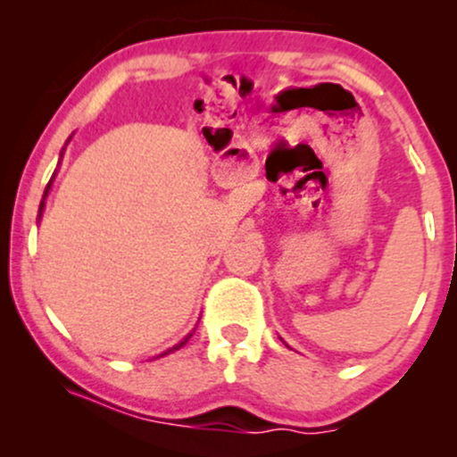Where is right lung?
I'll return each mask as SVG.
<instances>
[{"instance_id": "right-lung-1", "label": "right lung", "mask_w": 457, "mask_h": 457, "mask_svg": "<svg viewBox=\"0 0 457 457\" xmlns=\"http://www.w3.org/2000/svg\"><path fill=\"white\" fill-rule=\"evenodd\" d=\"M49 185H51V182H49ZM49 185H46V191H49ZM46 191H45V197H46ZM40 212H43V204H40ZM188 337H191V335H188ZM188 337L182 339V342L178 344V345H174V348H170V350H167V353H174V350H180L182 345H185V344L188 342ZM167 353H162V354H167ZM162 354H161V356H162Z\"/></svg>"}]
</instances>
